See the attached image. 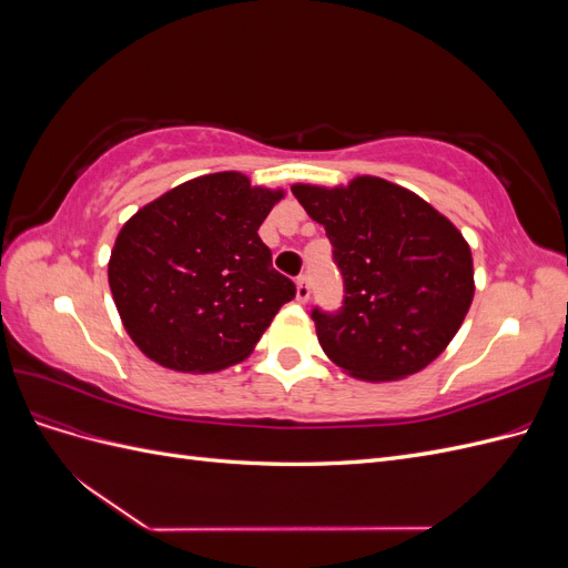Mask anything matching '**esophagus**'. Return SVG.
Returning a JSON list of instances; mask_svg holds the SVG:
<instances>
[{
  "mask_svg": "<svg viewBox=\"0 0 568 568\" xmlns=\"http://www.w3.org/2000/svg\"><path fill=\"white\" fill-rule=\"evenodd\" d=\"M296 298L301 303L311 298V277H307V274H301V277L296 280Z\"/></svg>",
  "mask_w": 568,
  "mask_h": 568,
  "instance_id": "1",
  "label": "esophagus"
}]
</instances>
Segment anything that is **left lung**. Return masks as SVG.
I'll use <instances>...</instances> for the list:
<instances>
[{
  "label": "left lung",
  "mask_w": 568,
  "mask_h": 568,
  "mask_svg": "<svg viewBox=\"0 0 568 568\" xmlns=\"http://www.w3.org/2000/svg\"><path fill=\"white\" fill-rule=\"evenodd\" d=\"M291 192L326 230L346 288L338 313L313 311L326 357L363 382L432 365L474 301L467 239L432 203L382 178Z\"/></svg>",
  "instance_id": "left-lung-1"
}]
</instances>
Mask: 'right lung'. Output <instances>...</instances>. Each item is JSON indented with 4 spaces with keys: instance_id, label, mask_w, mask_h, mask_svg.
I'll return each mask as SVG.
<instances>
[{
    "instance_id": "1",
    "label": "right lung",
    "mask_w": 568,
    "mask_h": 568,
    "mask_svg": "<svg viewBox=\"0 0 568 568\" xmlns=\"http://www.w3.org/2000/svg\"><path fill=\"white\" fill-rule=\"evenodd\" d=\"M284 189L213 173L136 211L111 251L109 286L125 332L161 367L205 374L244 359L296 286L257 236Z\"/></svg>"
}]
</instances>
